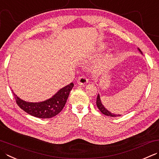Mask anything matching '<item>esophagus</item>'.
Returning a JSON list of instances; mask_svg holds the SVG:
<instances>
[{
    "label": "esophagus",
    "instance_id": "34e87169",
    "mask_svg": "<svg viewBox=\"0 0 159 159\" xmlns=\"http://www.w3.org/2000/svg\"><path fill=\"white\" fill-rule=\"evenodd\" d=\"M89 82V80L88 77L85 76H82L79 77V79H78L77 83L79 84V85H84V84H86Z\"/></svg>",
    "mask_w": 159,
    "mask_h": 159
}]
</instances>
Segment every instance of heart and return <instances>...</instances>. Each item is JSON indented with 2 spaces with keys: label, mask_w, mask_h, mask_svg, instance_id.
<instances>
[{
  "label": "heart",
  "mask_w": 159,
  "mask_h": 159,
  "mask_svg": "<svg viewBox=\"0 0 159 159\" xmlns=\"http://www.w3.org/2000/svg\"><path fill=\"white\" fill-rule=\"evenodd\" d=\"M111 58L109 57H105L102 58L100 61V66L102 68H107L111 65Z\"/></svg>",
  "instance_id": "heart-1"
}]
</instances>
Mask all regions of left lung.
Listing matches in <instances>:
<instances>
[{
	"label": "left lung",
	"instance_id": "left-lung-1",
	"mask_svg": "<svg viewBox=\"0 0 159 159\" xmlns=\"http://www.w3.org/2000/svg\"><path fill=\"white\" fill-rule=\"evenodd\" d=\"M139 51L142 54V52L141 51V49H139ZM96 105H97V107L99 109V110H100L103 114L106 115V116H111V117H116V116H120V115H119V114H118V115L114 114L111 113L110 111H108L107 109L103 106V105L102 104L101 101V98H100V95H99V94H98L97 98H96Z\"/></svg>",
	"mask_w": 159,
	"mask_h": 159
}]
</instances>
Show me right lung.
<instances>
[{
	"label": "right lung",
	"mask_w": 159,
	"mask_h": 159,
	"mask_svg": "<svg viewBox=\"0 0 159 159\" xmlns=\"http://www.w3.org/2000/svg\"><path fill=\"white\" fill-rule=\"evenodd\" d=\"M73 87L74 83H71L61 89L52 98L39 102H26L18 98L14 92L13 94L17 105L25 112L40 119H49L55 116L63 110Z\"/></svg>",
	"instance_id": "add662e5"
}]
</instances>
